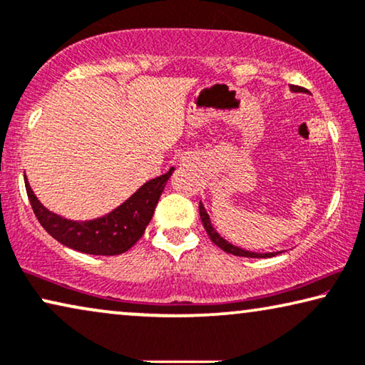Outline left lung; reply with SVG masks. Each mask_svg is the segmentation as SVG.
Segmentation results:
<instances>
[{"instance_id": "left-lung-1", "label": "left lung", "mask_w": 365, "mask_h": 365, "mask_svg": "<svg viewBox=\"0 0 365 365\" xmlns=\"http://www.w3.org/2000/svg\"><path fill=\"white\" fill-rule=\"evenodd\" d=\"M291 91L292 92H306L304 87H299V86H291ZM198 208H200V218H202V223H203L205 230H207L210 240H212L217 246H220L223 251H227V253L235 255V256H245V258H271V256L279 255V253H253V251H246V250L238 248V246H233L232 243H228L227 240H223L222 236L217 233V230L212 227V222H210L208 213L205 212L202 203H200Z\"/></svg>"}]
</instances>
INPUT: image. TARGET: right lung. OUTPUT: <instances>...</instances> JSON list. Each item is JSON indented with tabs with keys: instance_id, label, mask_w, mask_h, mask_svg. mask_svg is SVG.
<instances>
[{
	"instance_id": "obj_1",
	"label": "right lung",
	"mask_w": 365,
	"mask_h": 365,
	"mask_svg": "<svg viewBox=\"0 0 365 365\" xmlns=\"http://www.w3.org/2000/svg\"><path fill=\"white\" fill-rule=\"evenodd\" d=\"M172 172L173 168L148 180L114 212L91 222H73L49 212L34 197L28 180L24 185L36 218L54 240L81 253L114 256L125 253L142 238Z\"/></svg>"
}]
</instances>
